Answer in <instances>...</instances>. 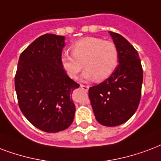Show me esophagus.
<instances>
[{
  "instance_id": "1",
  "label": "esophagus",
  "mask_w": 161,
  "mask_h": 161,
  "mask_svg": "<svg viewBox=\"0 0 161 161\" xmlns=\"http://www.w3.org/2000/svg\"><path fill=\"white\" fill-rule=\"evenodd\" d=\"M80 88H81V89H83V90H85V91H88V90H89V86H87V85H83V84H81Z\"/></svg>"
}]
</instances>
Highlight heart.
<instances>
[{"mask_svg": "<svg viewBox=\"0 0 161 161\" xmlns=\"http://www.w3.org/2000/svg\"><path fill=\"white\" fill-rule=\"evenodd\" d=\"M72 55L64 52L61 56L62 68L71 78H76L86 67L83 80H105L110 77L118 64L119 54L116 45L97 37H85L71 46Z\"/></svg>", "mask_w": 161, "mask_h": 161, "instance_id": "obj_1", "label": "heart"}]
</instances>
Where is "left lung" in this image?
Segmentation results:
<instances>
[{
  "label": "left lung",
  "instance_id": "obj_1",
  "mask_svg": "<svg viewBox=\"0 0 161 161\" xmlns=\"http://www.w3.org/2000/svg\"><path fill=\"white\" fill-rule=\"evenodd\" d=\"M119 54V65L110 78L90 87L89 97L97 121L116 127L128 121L140 102L143 68L138 51L119 34L110 32Z\"/></svg>",
  "mask_w": 161,
  "mask_h": 161
}]
</instances>
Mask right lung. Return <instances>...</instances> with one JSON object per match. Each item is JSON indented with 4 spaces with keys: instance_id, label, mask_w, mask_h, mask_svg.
<instances>
[{
    "instance_id": "1",
    "label": "right lung",
    "mask_w": 161,
    "mask_h": 161,
    "mask_svg": "<svg viewBox=\"0 0 161 161\" xmlns=\"http://www.w3.org/2000/svg\"><path fill=\"white\" fill-rule=\"evenodd\" d=\"M64 40L53 34L37 38L20 55L15 75L21 111L34 127L46 132L67 129L74 119L71 94L79 84L61 66Z\"/></svg>"
}]
</instances>
